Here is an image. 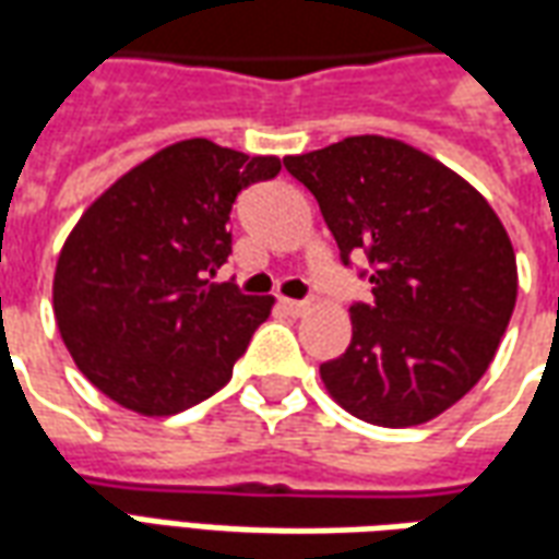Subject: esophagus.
Segmentation results:
<instances>
[{"instance_id": "34e87169", "label": "esophagus", "mask_w": 559, "mask_h": 559, "mask_svg": "<svg viewBox=\"0 0 559 559\" xmlns=\"http://www.w3.org/2000/svg\"><path fill=\"white\" fill-rule=\"evenodd\" d=\"M281 308H284L287 314H293V318H299V314H306L308 311V302H302V299H281Z\"/></svg>"}]
</instances>
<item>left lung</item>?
<instances>
[{
    "label": "left lung",
    "mask_w": 559,
    "mask_h": 559,
    "mask_svg": "<svg viewBox=\"0 0 559 559\" xmlns=\"http://www.w3.org/2000/svg\"><path fill=\"white\" fill-rule=\"evenodd\" d=\"M284 166L318 199L342 263L369 257L372 302L350 306V345L320 378L345 412L417 427L463 400L497 354L518 299L506 226L456 171L384 135Z\"/></svg>",
    "instance_id": "obj_1"
}]
</instances>
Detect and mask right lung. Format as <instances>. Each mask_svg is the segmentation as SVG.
I'll return each mask as SVG.
<instances>
[{
	"label": "right lung",
	"mask_w": 559,
	"mask_h": 559,
	"mask_svg": "<svg viewBox=\"0 0 559 559\" xmlns=\"http://www.w3.org/2000/svg\"><path fill=\"white\" fill-rule=\"evenodd\" d=\"M278 171V157L187 139L81 214L57 260L53 314L90 384L147 417L178 415L224 388L275 299L209 275L233 253L236 197Z\"/></svg>",
	"instance_id": "1"
}]
</instances>
